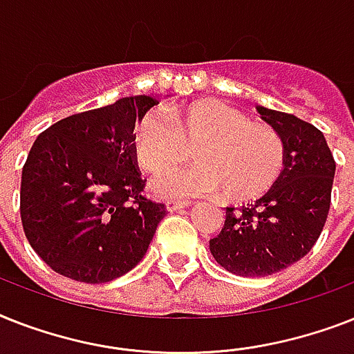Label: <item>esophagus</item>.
<instances>
[{
  "label": "esophagus",
  "instance_id": "obj_1",
  "mask_svg": "<svg viewBox=\"0 0 354 354\" xmlns=\"http://www.w3.org/2000/svg\"><path fill=\"white\" fill-rule=\"evenodd\" d=\"M189 205H191L189 202H180V200H167V202H165L167 211H171V212L182 211V209H185V207H189Z\"/></svg>",
  "mask_w": 354,
  "mask_h": 354
}]
</instances>
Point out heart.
<instances>
[{"mask_svg":"<svg viewBox=\"0 0 354 354\" xmlns=\"http://www.w3.org/2000/svg\"><path fill=\"white\" fill-rule=\"evenodd\" d=\"M196 145L189 168L167 169L181 159L185 145ZM136 162L152 174L163 198L212 196L225 192L234 202L261 196L286 169V143L280 132L222 102L145 112L132 134Z\"/></svg>","mask_w":354,"mask_h":354,"instance_id":"1","label":"heart"}]
</instances>
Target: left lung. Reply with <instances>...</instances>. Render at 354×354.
Masks as SVG:
<instances>
[{
    "label": "left lung",
    "instance_id": "left-lung-1",
    "mask_svg": "<svg viewBox=\"0 0 354 354\" xmlns=\"http://www.w3.org/2000/svg\"><path fill=\"white\" fill-rule=\"evenodd\" d=\"M286 143V169L257 202L227 207L225 223L209 242L214 260L240 277H267L304 258L326 225L335 178L326 138L286 112L258 107Z\"/></svg>",
    "mask_w": 354,
    "mask_h": 354
}]
</instances>
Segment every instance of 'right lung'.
<instances>
[{
	"label": "right lung",
	"mask_w": 354,
	"mask_h": 354,
	"mask_svg": "<svg viewBox=\"0 0 354 354\" xmlns=\"http://www.w3.org/2000/svg\"><path fill=\"white\" fill-rule=\"evenodd\" d=\"M151 96L63 118L36 138L21 172L28 243L53 271L85 283L123 277L145 257L165 205L143 196L132 152Z\"/></svg>",
	"instance_id": "1"
}]
</instances>
